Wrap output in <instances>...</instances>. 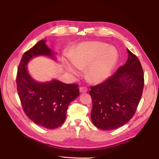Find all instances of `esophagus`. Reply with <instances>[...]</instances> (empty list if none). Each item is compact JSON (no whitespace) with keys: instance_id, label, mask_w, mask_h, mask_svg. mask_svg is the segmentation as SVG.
Masks as SVG:
<instances>
[{"instance_id":"34e87169","label":"esophagus","mask_w":159,"mask_h":159,"mask_svg":"<svg viewBox=\"0 0 159 159\" xmlns=\"http://www.w3.org/2000/svg\"><path fill=\"white\" fill-rule=\"evenodd\" d=\"M79 89H80V92H81V93H86V92H87V91H88L87 88L85 87V86L80 87Z\"/></svg>"}]
</instances>
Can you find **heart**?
<instances>
[{
	"label": "heart",
	"mask_w": 159,
	"mask_h": 159,
	"mask_svg": "<svg viewBox=\"0 0 159 159\" xmlns=\"http://www.w3.org/2000/svg\"><path fill=\"white\" fill-rule=\"evenodd\" d=\"M70 59L77 68L82 69L91 66L88 75L89 80L98 82L109 75L118 59L116 50L101 42H91L82 44L70 53ZM66 68L75 72L73 66L66 62Z\"/></svg>",
	"instance_id": "b5f03b06"
}]
</instances>
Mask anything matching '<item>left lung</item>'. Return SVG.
I'll list each match as a JSON object with an SVG mask.
<instances>
[{
    "label": "left lung",
    "mask_w": 159,
    "mask_h": 159,
    "mask_svg": "<svg viewBox=\"0 0 159 159\" xmlns=\"http://www.w3.org/2000/svg\"><path fill=\"white\" fill-rule=\"evenodd\" d=\"M128 59L101 84L91 86V121L96 127L111 130L128 123L135 115L143 94L144 78L137 57L129 49Z\"/></svg>",
    "instance_id": "8db88e82"
}]
</instances>
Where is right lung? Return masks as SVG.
Returning a JSON list of instances; mask_svg holds the SVG:
<instances>
[{
  "instance_id": "right-lung-1",
  "label": "right lung",
  "mask_w": 159,
  "mask_h": 159,
  "mask_svg": "<svg viewBox=\"0 0 159 159\" xmlns=\"http://www.w3.org/2000/svg\"><path fill=\"white\" fill-rule=\"evenodd\" d=\"M44 40L25 52L16 74L18 95L24 113L39 126L49 129L61 126L66 120L69 104L79 95V85L65 84L58 80L39 83L28 74L26 65L32 57L47 55L53 58Z\"/></svg>"
}]
</instances>
